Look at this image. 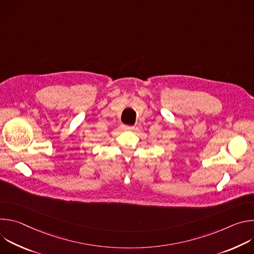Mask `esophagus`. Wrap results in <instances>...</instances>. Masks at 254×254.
<instances>
[{"mask_svg":"<svg viewBox=\"0 0 254 254\" xmlns=\"http://www.w3.org/2000/svg\"><path fill=\"white\" fill-rule=\"evenodd\" d=\"M124 127L127 128V129H132V128H133V127H128V126H125Z\"/></svg>","mask_w":254,"mask_h":254,"instance_id":"34e87169","label":"esophagus"}]
</instances>
